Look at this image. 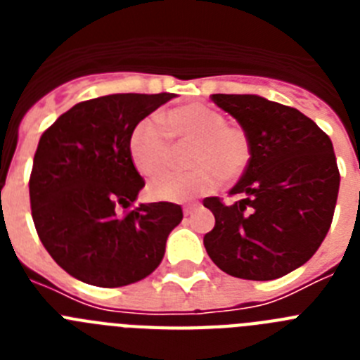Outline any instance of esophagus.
<instances>
[{
	"label": "esophagus",
	"mask_w": 360,
	"mask_h": 360,
	"mask_svg": "<svg viewBox=\"0 0 360 360\" xmlns=\"http://www.w3.org/2000/svg\"><path fill=\"white\" fill-rule=\"evenodd\" d=\"M198 203H189V205H184V214L191 216L195 211H198Z\"/></svg>",
	"instance_id": "1"
}]
</instances>
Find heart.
<instances>
[{
    "mask_svg": "<svg viewBox=\"0 0 360 360\" xmlns=\"http://www.w3.org/2000/svg\"><path fill=\"white\" fill-rule=\"evenodd\" d=\"M157 120H141L129 135V157L144 176L164 173L173 158V144H193L189 173H165L153 180L149 193L162 202L182 203L218 189L221 178L234 182L245 173L252 157L249 133L236 124H227L221 111L193 103L173 108Z\"/></svg>",
    "mask_w": 360,
    "mask_h": 360,
    "instance_id": "b5f03b06",
    "label": "heart"
}]
</instances>
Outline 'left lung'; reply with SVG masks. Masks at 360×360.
Listing matches in <instances>:
<instances>
[{
	"mask_svg": "<svg viewBox=\"0 0 360 360\" xmlns=\"http://www.w3.org/2000/svg\"><path fill=\"white\" fill-rule=\"evenodd\" d=\"M249 133L252 157L231 195L203 200L214 229L209 257L229 276L269 281L310 259L326 238L339 193L330 136L301 111L259 95H211Z\"/></svg>",
	"mask_w": 360,
	"mask_h": 360,
	"instance_id": "8db88e82",
	"label": "left lung"
}]
</instances>
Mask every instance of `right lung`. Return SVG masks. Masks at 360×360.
Segmentation results:
<instances>
[{
    "label": "right lung",
    "mask_w": 360,
    "mask_h": 360,
    "mask_svg": "<svg viewBox=\"0 0 360 360\" xmlns=\"http://www.w3.org/2000/svg\"><path fill=\"white\" fill-rule=\"evenodd\" d=\"M174 94H115L75 104L41 135L30 207L37 236L57 265L79 281L115 288L160 265L176 203L129 209L144 178L129 157V135Z\"/></svg>",
    "instance_id": "obj_1"
}]
</instances>
